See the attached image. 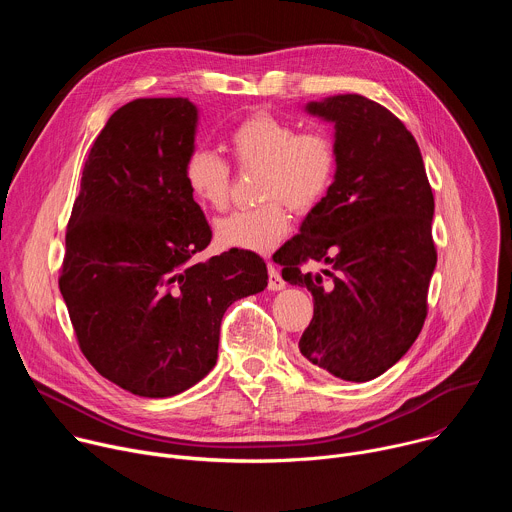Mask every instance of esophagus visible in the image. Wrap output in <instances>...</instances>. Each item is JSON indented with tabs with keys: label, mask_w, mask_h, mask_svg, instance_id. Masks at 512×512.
I'll return each instance as SVG.
<instances>
[{
	"label": "esophagus",
	"mask_w": 512,
	"mask_h": 512,
	"mask_svg": "<svg viewBox=\"0 0 512 512\" xmlns=\"http://www.w3.org/2000/svg\"><path fill=\"white\" fill-rule=\"evenodd\" d=\"M283 287H285V281H283L279 269L273 263H269V289L271 291H279Z\"/></svg>",
	"instance_id": "esophagus-1"
}]
</instances>
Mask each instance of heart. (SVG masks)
<instances>
[{
  "instance_id": "1",
  "label": "heart",
  "mask_w": 512,
  "mask_h": 512,
  "mask_svg": "<svg viewBox=\"0 0 512 512\" xmlns=\"http://www.w3.org/2000/svg\"><path fill=\"white\" fill-rule=\"evenodd\" d=\"M229 152L239 170H261L255 208L235 210L216 221L214 237L221 247L255 253L271 251L289 231L287 204L296 212L316 208L330 192L338 154L332 137L318 129L298 127L257 111L229 133ZM184 182L204 210H223L231 198V166L218 154L198 148L188 154Z\"/></svg>"
}]
</instances>
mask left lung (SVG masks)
Segmentation results:
<instances>
[{
  "instance_id": "left-lung-1",
  "label": "left lung",
  "mask_w": 512,
  "mask_h": 512,
  "mask_svg": "<svg viewBox=\"0 0 512 512\" xmlns=\"http://www.w3.org/2000/svg\"><path fill=\"white\" fill-rule=\"evenodd\" d=\"M308 111L336 123L338 168L302 233L279 249L281 275L314 296V318L300 338L304 358L364 383L393 367L427 318L437 263L433 192L415 137L387 107L336 95ZM310 260L331 269L302 270Z\"/></svg>"
}]
</instances>
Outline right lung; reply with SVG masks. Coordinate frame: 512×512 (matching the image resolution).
Here are the masks:
<instances>
[{"mask_svg": "<svg viewBox=\"0 0 512 512\" xmlns=\"http://www.w3.org/2000/svg\"><path fill=\"white\" fill-rule=\"evenodd\" d=\"M196 107L135 99L95 139L66 227L58 287L81 352L139 397H172L216 364L227 308L267 287L245 249L194 261L212 239L184 182Z\"/></svg>", "mask_w": 512, "mask_h": 512, "instance_id": "add662e5", "label": "right lung"}]
</instances>
